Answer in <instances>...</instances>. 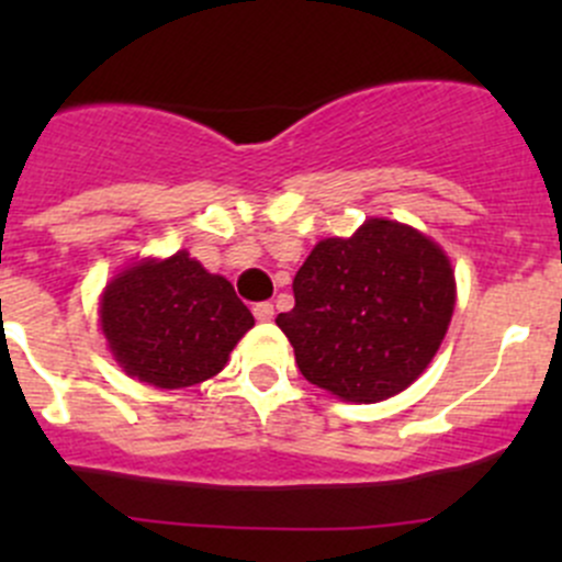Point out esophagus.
<instances>
[{
	"label": "esophagus",
	"mask_w": 562,
	"mask_h": 562,
	"mask_svg": "<svg viewBox=\"0 0 562 562\" xmlns=\"http://www.w3.org/2000/svg\"><path fill=\"white\" fill-rule=\"evenodd\" d=\"M252 315H255V321H260V323H269L271 317H274V304H269V302H260V304H255V307H252Z\"/></svg>",
	"instance_id": "esophagus-1"
}]
</instances>
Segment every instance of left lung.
Segmentation results:
<instances>
[{"instance_id": "obj_1", "label": "left lung", "mask_w": 562, "mask_h": 562, "mask_svg": "<svg viewBox=\"0 0 562 562\" xmlns=\"http://www.w3.org/2000/svg\"><path fill=\"white\" fill-rule=\"evenodd\" d=\"M296 307L277 315L302 375L345 402L400 394L438 353L457 302L449 255L429 236L372 217L323 239L293 277Z\"/></svg>"}]
</instances>
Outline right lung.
<instances>
[{
	"mask_svg": "<svg viewBox=\"0 0 562 562\" xmlns=\"http://www.w3.org/2000/svg\"><path fill=\"white\" fill-rule=\"evenodd\" d=\"M100 326L130 378L157 389L209 381L255 317L225 277L209 274L190 252L146 258L119 271L100 299Z\"/></svg>",
	"mask_w": 562,
	"mask_h": 562,
	"instance_id": "1",
	"label": "right lung"
}]
</instances>
